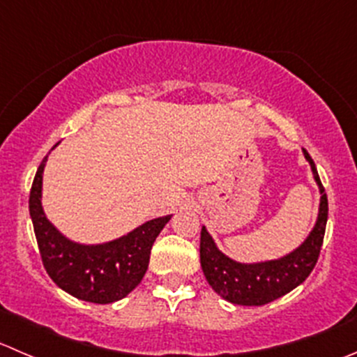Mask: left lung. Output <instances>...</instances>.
<instances>
[{
  "label": "left lung",
  "mask_w": 357,
  "mask_h": 357,
  "mask_svg": "<svg viewBox=\"0 0 357 357\" xmlns=\"http://www.w3.org/2000/svg\"><path fill=\"white\" fill-rule=\"evenodd\" d=\"M314 181L319 186V211L305 241L288 255L265 261L242 263L220 251L213 235L202 227L200 231V265L211 288L234 305L258 307L281 298L302 284L319 258L328 221V197L310 155L303 150Z\"/></svg>",
  "instance_id": "obj_1"
}]
</instances>
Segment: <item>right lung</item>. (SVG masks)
I'll list each match as a JSON object with an SVG mask.
<instances>
[{"label":"right lung","mask_w":357,"mask_h":357,"mask_svg":"<svg viewBox=\"0 0 357 357\" xmlns=\"http://www.w3.org/2000/svg\"><path fill=\"white\" fill-rule=\"evenodd\" d=\"M47 160L45 157L38 167L29 195V214L45 271L59 288L83 302L113 303L126 298L143 281L151 245L172 214L153 218L129 234L101 244L71 241L43 211L41 192Z\"/></svg>","instance_id":"1"}]
</instances>
